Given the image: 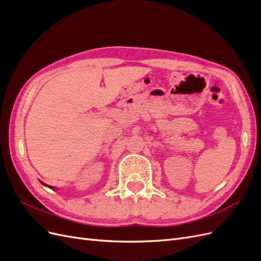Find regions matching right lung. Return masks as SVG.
<instances>
[{
    "instance_id": "1",
    "label": "right lung",
    "mask_w": 261,
    "mask_h": 261,
    "mask_svg": "<svg viewBox=\"0 0 261 261\" xmlns=\"http://www.w3.org/2000/svg\"><path fill=\"white\" fill-rule=\"evenodd\" d=\"M41 184H42V185H44V186H48V185H45L44 183H42V181H41ZM48 187H49V188H51V189H54V187H53V186H48Z\"/></svg>"
}]
</instances>
